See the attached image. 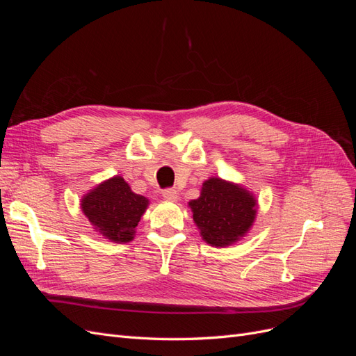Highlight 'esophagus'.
Instances as JSON below:
<instances>
[{
  "label": "esophagus",
  "mask_w": 356,
  "mask_h": 356,
  "mask_svg": "<svg viewBox=\"0 0 356 356\" xmlns=\"http://www.w3.org/2000/svg\"><path fill=\"white\" fill-rule=\"evenodd\" d=\"M161 196H163V199H166V200L177 202L178 193H177V190H174V188H166V190H163V193H161Z\"/></svg>",
  "instance_id": "1"
}]
</instances>
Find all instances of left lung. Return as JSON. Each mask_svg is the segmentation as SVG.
<instances>
[{
	"label": "left lung",
	"mask_w": 356,
	"mask_h": 356,
	"mask_svg": "<svg viewBox=\"0 0 356 356\" xmlns=\"http://www.w3.org/2000/svg\"><path fill=\"white\" fill-rule=\"evenodd\" d=\"M200 236L211 246H229L252 227L257 200L239 184L221 178L203 182L200 197L188 203Z\"/></svg>",
	"instance_id": "1"
}]
</instances>
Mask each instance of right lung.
Segmentation results:
<instances>
[{
  "label": "right lung",
  "instance_id": "add662e5",
  "mask_svg": "<svg viewBox=\"0 0 356 356\" xmlns=\"http://www.w3.org/2000/svg\"><path fill=\"white\" fill-rule=\"evenodd\" d=\"M148 207V199L136 195L122 177L101 182L81 199V211L105 239L127 243Z\"/></svg>",
  "mask_w": 356,
  "mask_h": 356
}]
</instances>
